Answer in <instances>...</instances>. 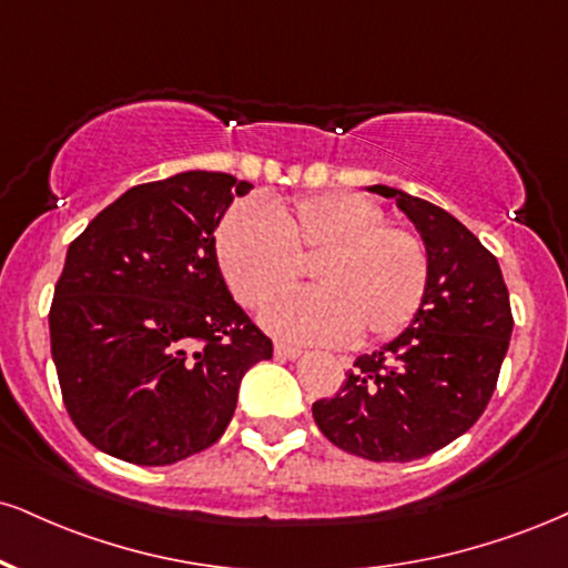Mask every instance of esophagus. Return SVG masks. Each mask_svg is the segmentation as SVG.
I'll use <instances>...</instances> for the list:
<instances>
[{"label": "esophagus", "mask_w": 568, "mask_h": 568, "mask_svg": "<svg viewBox=\"0 0 568 568\" xmlns=\"http://www.w3.org/2000/svg\"><path fill=\"white\" fill-rule=\"evenodd\" d=\"M275 357L277 359H296V357H302V349H298V346H288V344H275Z\"/></svg>", "instance_id": "1"}]
</instances>
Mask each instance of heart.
Returning a JSON list of instances; mask_svg holds the SVG:
<instances>
[{"label":"heart","instance_id":"heart-1","mask_svg":"<svg viewBox=\"0 0 568 568\" xmlns=\"http://www.w3.org/2000/svg\"><path fill=\"white\" fill-rule=\"evenodd\" d=\"M216 262L245 306L291 288L310 262L317 288L266 306L264 325L293 341H381L415 317L428 288V251L418 232L384 222L357 193H314L241 203L219 222Z\"/></svg>","mask_w":568,"mask_h":568}]
</instances>
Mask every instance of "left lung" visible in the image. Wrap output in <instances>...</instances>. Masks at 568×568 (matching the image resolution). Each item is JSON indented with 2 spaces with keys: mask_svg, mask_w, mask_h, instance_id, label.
I'll return each instance as SVG.
<instances>
[{
  "mask_svg": "<svg viewBox=\"0 0 568 568\" xmlns=\"http://www.w3.org/2000/svg\"><path fill=\"white\" fill-rule=\"evenodd\" d=\"M394 197L428 251V288L413 323L378 352L362 354L314 423L344 453L409 463L447 447L481 418L514 331L497 258L453 214L375 184Z\"/></svg>",
  "mask_w": 568,
  "mask_h": 568,
  "instance_id": "left-lung-1",
  "label": "left lung"
}]
</instances>
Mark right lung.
Segmentation results:
<instances>
[{
	"label": "right lung",
	"instance_id": "obj_1",
	"mask_svg": "<svg viewBox=\"0 0 568 568\" xmlns=\"http://www.w3.org/2000/svg\"><path fill=\"white\" fill-rule=\"evenodd\" d=\"M248 190L222 172L136 184L68 245L52 359L73 426L102 453L172 466L211 447L243 375L272 357L214 248L219 219Z\"/></svg>",
	"mask_w": 568,
	"mask_h": 568
}]
</instances>
